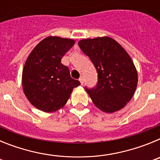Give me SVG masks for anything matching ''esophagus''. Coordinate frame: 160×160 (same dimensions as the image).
Segmentation results:
<instances>
[{"mask_svg": "<svg viewBox=\"0 0 160 160\" xmlns=\"http://www.w3.org/2000/svg\"><path fill=\"white\" fill-rule=\"evenodd\" d=\"M79 81L81 82V85H83V83H84V78H83V77L79 78Z\"/></svg>", "mask_w": 160, "mask_h": 160, "instance_id": "esophagus-1", "label": "esophagus"}]
</instances>
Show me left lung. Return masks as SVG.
I'll list each match as a JSON object with an SVG mask.
<instances>
[{
    "instance_id": "obj_1",
    "label": "left lung",
    "mask_w": 160,
    "mask_h": 160,
    "mask_svg": "<svg viewBox=\"0 0 160 160\" xmlns=\"http://www.w3.org/2000/svg\"><path fill=\"white\" fill-rule=\"evenodd\" d=\"M78 46L97 70L95 87H85L94 105L107 113L123 108L131 99L138 82L137 71L128 53L108 37L81 40Z\"/></svg>"
}]
</instances>
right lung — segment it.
<instances>
[{"instance_id": "right-lung-1", "label": "right lung", "mask_w": 160, "mask_h": 160, "mask_svg": "<svg viewBox=\"0 0 160 160\" xmlns=\"http://www.w3.org/2000/svg\"><path fill=\"white\" fill-rule=\"evenodd\" d=\"M74 45L72 39L48 37L32 49L22 73L24 93L32 105L45 112L62 107L80 82L70 77V70L61 62Z\"/></svg>"}]
</instances>
